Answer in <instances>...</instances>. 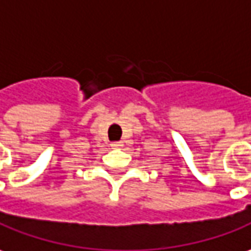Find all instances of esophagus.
Listing matches in <instances>:
<instances>
[{
	"instance_id": "obj_1",
	"label": "esophagus",
	"mask_w": 251,
	"mask_h": 251,
	"mask_svg": "<svg viewBox=\"0 0 251 251\" xmlns=\"http://www.w3.org/2000/svg\"><path fill=\"white\" fill-rule=\"evenodd\" d=\"M123 146V142H112L110 143V148L112 149H120Z\"/></svg>"
}]
</instances>
